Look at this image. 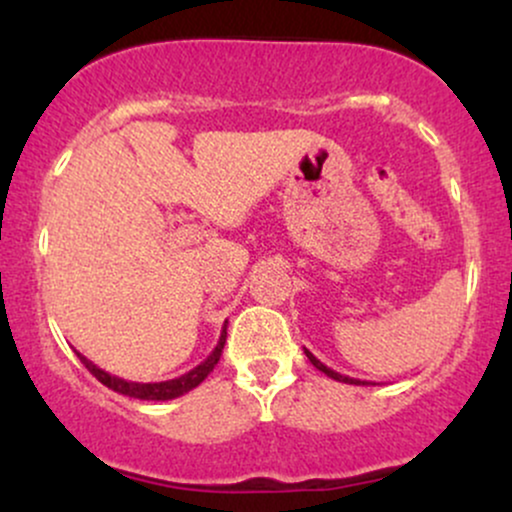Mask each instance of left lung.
I'll use <instances>...</instances> for the list:
<instances>
[{"mask_svg":"<svg viewBox=\"0 0 512 512\" xmlns=\"http://www.w3.org/2000/svg\"><path fill=\"white\" fill-rule=\"evenodd\" d=\"M305 356H308V361L313 363V366H315L317 370H322V373H325L327 378H332V380H339V383H349V385H375V383H366V380H356V378H349V375H342V373H337V370L327 368L325 363H322L320 358H315L313 354H310L308 349H305Z\"/></svg>","mask_w":512,"mask_h":512,"instance_id":"8db88e82","label":"left lung"}]
</instances>
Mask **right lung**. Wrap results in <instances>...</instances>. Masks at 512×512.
Masks as SVG:
<instances>
[{"label":"right lung","mask_w":512,"mask_h":512,"mask_svg":"<svg viewBox=\"0 0 512 512\" xmlns=\"http://www.w3.org/2000/svg\"><path fill=\"white\" fill-rule=\"evenodd\" d=\"M223 344H226V322H223V330H221V337L219 342H216L214 351L204 358L202 363H199L197 368L187 370L185 375H180V378H173V380H163V383H132V380H125V378H117V375H110L105 373L103 368H98L96 363L88 361L86 356H81L79 351H76V356L81 358V363L88 368V373L96 375L98 380L105 387H110V390L120 392V395H127V397H134V399H146V402H168V399H175L180 395H187L190 390H195V387L202 383L204 378L214 370L216 363H219L221 358V351H223Z\"/></svg>","instance_id":"add662e5"}]
</instances>
